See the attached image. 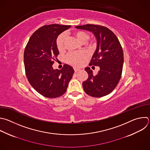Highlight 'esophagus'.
I'll list each match as a JSON object with an SVG mask.
<instances>
[{"instance_id":"esophagus-1","label":"esophagus","mask_w":150,"mask_h":150,"mask_svg":"<svg viewBox=\"0 0 150 150\" xmlns=\"http://www.w3.org/2000/svg\"><path fill=\"white\" fill-rule=\"evenodd\" d=\"M79 71H80V69H78V68H74V71H75V72H78Z\"/></svg>"}]
</instances>
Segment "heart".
<instances>
[{"mask_svg": "<svg viewBox=\"0 0 150 150\" xmlns=\"http://www.w3.org/2000/svg\"><path fill=\"white\" fill-rule=\"evenodd\" d=\"M72 35L81 43H83V45L91 49L94 47L95 40H89V35L82 30H75L72 32ZM65 36L64 34L59 35L56 39V46L59 52H62L65 48ZM87 58V55L84 52H74L69 53L66 57V61L68 64L75 67H79L82 66L85 62Z\"/></svg>", "mask_w": 150, "mask_h": 150, "instance_id": "1", "label": "heart"}]
</instances>
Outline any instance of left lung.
Wrapping results in <instances>:
<instances>
[{
    "label": "left lung",
    "mask_w": 150,
    "mask_h": 150,
    "mask_svg": "<svg viewBox=\"0 0 150 150\" xmlns=\"http://www.w3.org/2000/svg\"><path fill=\"white\" fill-rule=\"evenodd\" d=\"M92 32L97 40L96 49L89 66H98L100 71L94 75L90 68L85 70L88 74L82 86L86 94L93 97H102L110 93L118 85L122 75L124 54L116 35L108 28L92 24L75 26Z\"/></svg>",
    "instance_id": "8db88e82"
}]
</instances>
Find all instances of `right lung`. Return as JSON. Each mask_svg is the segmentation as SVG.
<instances>
[{
	"label": "right lung",
	"mask_w": 150,
	"mask_h": 150,
	"mask_svg": "<svg viewBox=\"0 0 150 150\" xmlns=\"http://www.w3.org/2000/svg\"><path fill=\"white\" fill-rule=\"evenodd\" d=\"M70 25H44L30 36L24 51L25 74L31 86L43 96L54 98L65 93L74 73L72 67L65 64L54 70L52 65L59 51L56 46L58 36Z\"/></svg>",
	"instance_id": "right-lung-1"
}]
</instances>
